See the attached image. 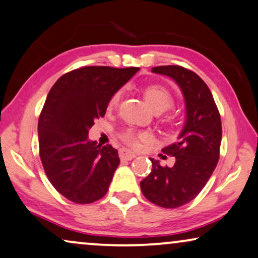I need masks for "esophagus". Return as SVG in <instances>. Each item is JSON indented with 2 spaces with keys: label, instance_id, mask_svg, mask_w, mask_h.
I'll return each instance as SVG.
<instances>
[{
  "label": "esophagus",
  "instance_id": "esophagus-1",
  "mask_svg": "<svg viewBox=\"0 0 258 258\" xmlns=\"http://www.w3.org/2000/svg\"><path fill=\"white\" fill-rule=\"evenodd\" d=\"M119 156H120V158H121V159H126V161H131V159L135 158L137 155H136L135 152H132V151H130V150L122 148V149L119 150Z\"/></svg>",
  "mask_w": 258,
  "mask_h": 258
}]
</instances>
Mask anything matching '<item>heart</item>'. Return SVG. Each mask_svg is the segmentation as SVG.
<instances>
[{
    "label": "heart",
    "instance_id": "obj_1",
    "mask_svg": "<svg viewBox=\"0 0 258 258\" xmlns=\"http://www.w3.org/2000/svg\"><path fill=\"white\" fill-rule=\"evenodd\" d=\"M144 95L150 107H151L153 110L161 109L163 112H165V110L170 108L172 103H174V99H172L170 91L161 86L148 87L145 89ZM120 97H121V91H116L109 101V106L114 107L118 105ZM146 137H148V135H145V133H137L133 131V130H127V131H125L121 135V138L125 140L127 144L132 146L138 145L139 139H144Z\"/></svg>",
    "mask_w": 258,
    "mask_h": 258
}]
</instances>
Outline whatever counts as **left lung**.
Instances as JSON below:
<instances>
[{
	"label": "left lung",
	"mask_w": 258,
	"mask_h": 258,
	"mask_svg": "<svg viewBox=\"0 0 258 258\" xmlns=\"http://www.w3.org/2000/svg\"><path fill=\"white\" fill-rule=\"evenodd\" d=\"M175 81L184 99L185 120L177 142L162 150L174 156L172 167L150 158L152 170L140 182L143 194L152 204L176 208L188 204L202 190L219 161L221 120L210 88L193 71L178 65L152 68Z\"/></svg>",
	"instance_id": "1"
}]
</instances>
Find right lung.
Instances as JSON below:
<instances>
[{"label":"right lung","mask_w":258,"mask_h":258,"mask_svg":"<svg viewBox=\"0 0 258 258\" xmlns=\"http://www.w3.org/2000/svg\"><path fill=\"white\" fill-rule=\"evenodd\" d=\"M139 68L86 67L61 76L38 122L39 151L48 180L68 200L91 204L107 193L120 158L112 145L88 138L94 121Z\"/></svg>","instance_id":"obj_1"}]
</instances>
